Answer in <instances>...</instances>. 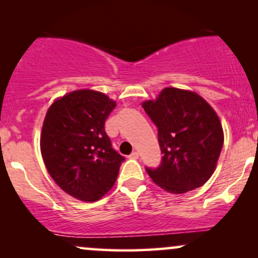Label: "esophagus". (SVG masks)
I'll use <instances>...</instances> for the list:
<instances>
[{"instance_id": "obj_1", "label": "esophagus", "mask_w": 258, "mask_h": 258, "mask_svg": "<svg viewBox=\"0 0 258 258\" xmlns=\"http://www.w3.org/2000/svg\"><path fill=\"white\" fill-rule=\"evenodd\" d=\"M138 158H139L138 152H133L131 155H130V159H138Z\"/></svg>"}]
</instances>
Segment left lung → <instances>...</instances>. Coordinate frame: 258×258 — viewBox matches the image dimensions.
<instances>
[{"label":"left lung","mask_w":258,"mask_h":258,"mask_svg":"<svg viewBox=\"0 0 258 258\" xmlns=\"http://www.w3.org/2000/svg\"><path fill=\"white\" fill-rule=\"evenodd\" d=\"M142 106L158 127L160 167L147 172L172 194L204 185L217 166L224 135L220 117L197 92L166 87Z\"/></svg>","instance_id":"8db88e82"}]
</instances>
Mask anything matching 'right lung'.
I'll list each match as a JSON object with an SVG mask.
<instances>
[{
	"label": "right lung",
	"mask_w": 258,
	"mask_h": 258,
	"mask_svg": "<svg viewBox=\"0 0 258 258\" xmlns=\"http://www.w3.org/2000/svg\"><path fill=\"white\" fill-rule=\"evenodd\" d=\"M115 106L105 93L84 88L59 97L46 112L41 155L53 180L75 199L93 203L115 184L125 159L104 131Z\"/></svg>",
	"instance_id": "obj_1"
}]
</instances>
